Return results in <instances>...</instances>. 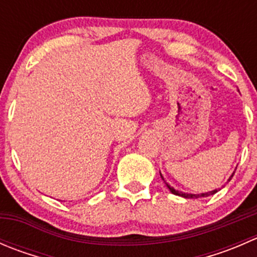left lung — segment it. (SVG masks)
<instances>
[{
  "mask_svg": "<svg viewBox=\"0 0 257 257\" xmlns=\"http://www.w3.org/2000/svg\"><path fill=\"white\" fill-rule=\"evenodd\" d=\"M160 177H162V179L163 180H164V178H163V175H162V173H160ZM234 177V173H232L231 174V177L229 178V180L227 181H230L231 180V178ZM164 183L167 184V186H168V189H169L170 190V193L172 194H174V195H178V196H181V198H185V199H198V198H206V196H210V195H214L215 193H217V191L220 190H217V189H215V190H211V191H208V193H201V194H190V193H183V191H179V190H177V189H174L173 188V186H170L169 184L167 183V181L164 180Z\"/></svg>",
  "mask_w": 257,
  "mask_h": 257,
  "instance_id": "1",
  "label": "left lung"
}]
</instances>
